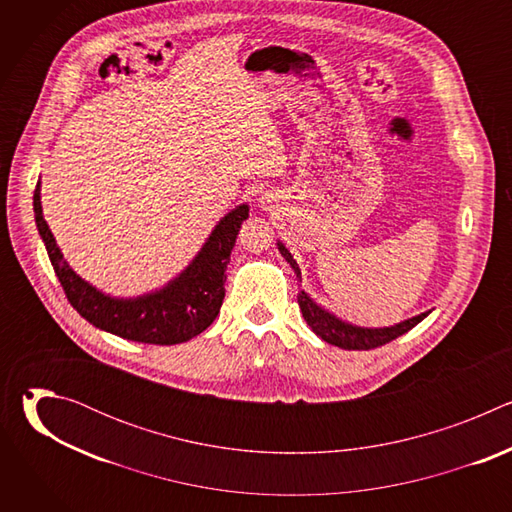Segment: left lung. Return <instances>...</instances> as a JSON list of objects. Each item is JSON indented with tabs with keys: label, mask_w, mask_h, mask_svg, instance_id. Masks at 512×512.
<instances>
[{
	"label": "left lung",
	"mask_w": 512,
	"mask_h": 512,
	"mask_svg": "<svg viewBox=\"0 0 512 512\" xmlns=\"http://www.w3.org/2000/svg\"><path fill=\"white\" fill-rule=\"evenodd\" d=\"M277 249L279 253L283 255V259L291 265V269L296 271L298 279L302 281V271L294 259V255H291L281 243H277ZM298 304H300V310L304 314V320L308 322V326L328 344H334L338 348H344V350H371V348H377V346H383L395 338H399L401 334L409 332L413 326H417L429 312H423L415 318H409L405 322H399L395 326H389V328H360V326H352L348 322H342L340 318H336L334 314H330L328 310L320 308L306 291H300L298 294Z\"/></svg>",
	"instance_id": "left-lung-1"
}]
</instances>
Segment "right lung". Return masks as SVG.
I'll list each match as a JSON object with an SVG mask.
<instances>
[{
  "label": "right lung",
  "instance_id": "right-lung-1",
  "mask_svg": "<svg viewBox=\"0 0 512 512\" xmlns=\"http://www.w3.org/2000/svg\"><path fill=\"white\" fill-rule=\"evenodd\" d=\"M34 216L54 273L72 308L93 326L125 340L170 346L204 332L218 316L225 300V271L239 229L249 218V206L233 208L176 279L139 298L105 296L68 267L42 216L40 182L34 190Z\"/></svg>",
  "mask_w": 512,
  "mask_h": 512
}]
</instances>
